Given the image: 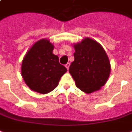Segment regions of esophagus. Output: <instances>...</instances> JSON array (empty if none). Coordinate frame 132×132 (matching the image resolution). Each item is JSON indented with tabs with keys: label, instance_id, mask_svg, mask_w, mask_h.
<instances>
[{
	"label": "esophagus",
	"instance_id": "esophagus-1",
	"mask_svg": "<svg viewBox=\"0 0 132 132\" xmlns=\"http://www.w3.org/2000/svg\"><path fill=\"white\" fill-rule=\"evenodd\" d=\"M70 62H67V64L65 65V67H66V68H67V70H69V67H70Z\"/></svg>",
	"mask_w": 132,
	"mask_h": 132
}]
</instances>
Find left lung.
Here are the masks:
<instances>
[{
	"instance_id": "obj_1",
	"label": "left lung",
	"mask_w": 132,
	"mask_h": 132,
	"mask_svg": "<svg viewBox=\"0 0 132 132\" xmlns=\"http://www.w3.org/2000/svg\"><path fill=\"white\" fill-rule=\"evenodd\" d=\"M75 60L69 72L76 86L86 94L98 91L104 86L110 74V62L106 52L98 42L86 37L74 44Z\"/></svg>"
}]
</instances>
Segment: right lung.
<instances>
[{
  "label": "right lung",
  "mask_w": 132,
  "mask_h": 132,
  "mask_svg": "<svg viewBox=\"0 0 132 132\" xmlns=\"http://www.w3.org/2000/svg\"><path fill=\"white\" fill-rule=\"evenodd\" d=\"M53 49L54 46L48 39L42 38L34 43L24 57L22 77L32 91L41 94L51 92L67 71L60 64L58 56L53 53Z\"/></svg>",
  "instance_id": "1"
}]
</instances>
